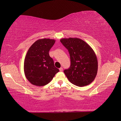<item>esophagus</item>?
<instances>
[{
    "mask_svg": "<svg viewBox=\"0 0 121 121\" xmlns=\"http://www.w3.org/2000/svg\"><path fill=\"white\" fill-rule=\"evenodd\" d=\"M60 72H62L63 71V68H60Z\"/></svg>",
    "mask_w": 121,
    "mask_h": 121,
    "instance_id": "1",
    "label": "esophagus"
}]
</instances>
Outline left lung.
Listing matches in <instances>:
<instances>
[{"label":"left lung","mask_w":121,"mask_h":121,"mask_svg":"<svg viewBox=\"0 0 121 121\" xmlns=\"http://www.w3.org/2000/svg\"><path fill=\"white\" fill-rule=\"evenodd\" d=\"M60 41L70 56V68L64 71L69 81L79 87L92 83L98 69L97 59L93 49L78 38H62Z\"/></svg>","instance_id":"1"}]
</instances>
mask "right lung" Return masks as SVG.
I'll list each match as a JSON object with an SVG mask.
<instances>
[{"label":"right lung","mask_w":121,"mask_h":121,"mask_svg":"<svg viewBox=\"0 0 121 121\" xmlns=\"http://www.w3.org/2000/svg\"><path fill=\"white\" fill-rule=\"evenodd\" d=\"M55 41L52 39H39L28 49L25 58L24 69L26 77L33 85L44 86L59 72L49 55V51Z\"/></svg>","instance_id":"1"}]
</instances>
